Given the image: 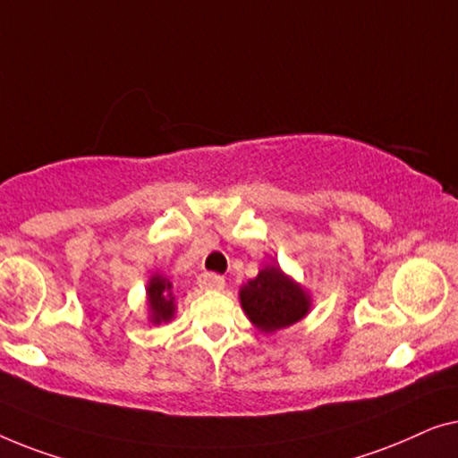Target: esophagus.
I'll use <instances>...</instances> for the list:
<instances>
[{
    "label": "esophagus",
    "instance_id": "obj_1",
    "mask_svg": "<svg viewBox=\"0 0 458 458\" xmlns=\"http://www.w3.org/2000/svg\"><path fill=\"white\" fill-rule=\"evenodd\" d=\"M199 286H201L203 291H222V288L226 286V280L217 274H201L199 276Z\"/></svg>",
    "mask_w": 458,
    "mask_h": 458
}]
</instances>
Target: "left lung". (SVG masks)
Segmentation results:
<instances>
[{
	"label": "left lung",
	"instance_id": "8db88e82",
	"mask_svg": "<svg viewBox=\"0 0 458 458\" xmlns=\"http://www.w3.org/2000/svg\"><path fill=\"white\" fill-rule=\"evenodd\" d=\"M238 299L250 324L266 334L296 324L313 307L309 291L280 266L261 267L257 278L241 286Z\"/></svg>",
	"mask_w": 458,
	"mask_h": 458
}]
</instances>
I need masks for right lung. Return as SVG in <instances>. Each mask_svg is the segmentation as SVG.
<instances>
[{
	"label": "right lung",
	"instance_id": "right-lung-1",
	"mask_svg": "<svg viewBox=\"0 0 458 458\" xmlns=\"http://www.w3.org/2000/svg\"><path fill=\"white\" fill-rule=\"evenodd\" d=\"M147 291V319L153 326L170 324L176 315V296L172 293V282L164 274H153L145 286Z\"/></svg>",
	"mask_w": 458,
	"mask_h": 458
}]
</instances>
